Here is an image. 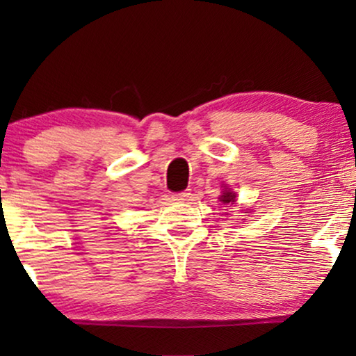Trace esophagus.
I'll list each match as a JSON object with an SVG mask.
<instances>
[{"mask_svg":"<svg viewBox=\"0 0 356 356\" xmlns=\"http://www.w3.org/2000/svg\"><path fill=\"white\" fill-rule=\"evenodd\" d=\"M189 196H191V193H189V191L175 193V194H172V201H175V202H184V201H188Z\"/></svg>","mask_w":356,"mask_h":356,"instance_id":"34e87169","label":"esophagus"}]
</instances>
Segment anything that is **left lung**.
<instances>
[{"label":"left lung","mask_w":356,"mask_h":356,"mask_svg":"<svg viewBox=\"0 0 356 356\" xmlns=\"http://www.w3.org/2000/svg\"><path fill=\"white\" fill-rule=\"evenodd\" d=\"M218 199H220L223 204H228V206H230V204L236 202V193L232 191V188H223V191Z\"/></svg>","instance_id":"obj_1"}]
</instances>
